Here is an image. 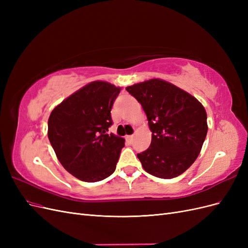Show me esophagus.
I'll return each instance as SVG.
<instances>
[{
    "instance_id": "obj_1",
    "label": "esophagus",
    "mask_w": 248,
    "mask_h": 248,
    "mask_svg": "<svg viewBox=\"0 0 248 248\" xmlns=\"http://www.w3.org/2000/svg\"><path fill=\"white\" fill-rule=\"evenodd\" d=\"M126 140H128L129 142H131V141L133 140V136H127V137H126Z\"/></svg>"
}]
</instances>
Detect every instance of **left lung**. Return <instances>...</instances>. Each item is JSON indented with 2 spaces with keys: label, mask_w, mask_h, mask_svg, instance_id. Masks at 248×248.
Returning <instances> with one entry per match:
<instances>
[{
  "label": "left lung",
  "mask_w": 248,
  "mask_h": 248,
  "mask_svg": "<svg viewBox=\"0 0 248 248\" xmlns=\"http://www.w3.org/2000/svg\"><path fill=\"white\" fill-rule=\"evenodd\" d=\"M140 104L152 131L151 145L138 158L149 174L171 179L196 161L207 136V114L193 96L161 79L126 88Z\"/></svg>",
  "instance_id": "8db88e82"
}]
</instances>
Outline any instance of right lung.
Listing matches in <instances>:
<instances>
[{
  "instance_id": "right-lung-1",
  "label": "right lung",
  "mask_w": 248,
  "mask_h": 248,
  "mask_svg": "<svg viewBox=\"0 0 248 248\" xmlns=\"http://www.w3.org/2000/svg\"><path fill=\"white\" fill-rule=\"evenodd\" d=\"M120 90L106 81L91 82L49 116L50 145L64 169L81 181H101L116 170L124 139L108 133V128Z\"/></svg>"
}]
</instances>
